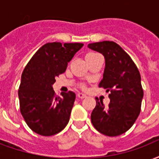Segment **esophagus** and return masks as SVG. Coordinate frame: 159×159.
Returning <instances> with one entry per match:
<instances>
[{"instance_id":"obj_1","label":"esophagus","mask_w":159,"mask_h":159,"mask_svg":"<svg viewBox=\"0 0 159 159\" xmlns=\"http://www.w3.org/2000/svg\"><path fill=\"white\" fill-rule=\"evenodd\" d=\"M77 97H78L79 98H87V95L84 94L83 93H77Z\"/></svg>"}]
</instances>
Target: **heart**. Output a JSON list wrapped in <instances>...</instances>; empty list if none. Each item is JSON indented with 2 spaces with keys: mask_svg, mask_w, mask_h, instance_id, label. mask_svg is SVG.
<instances>
[{
  "mask_svg": "<svg viewBox=\"0 0 159 159\" xmlns=\"http://www.w3.org/2000/svg\"><path fill=\"white\" fill-rule=\"evenodd\" d=\"M89 54H93V53H88V55H89Z\"/></svg>",
  "mask_w": 159,
  "mask_h": 159,
  "instance_id": "obj_1",
  "label": "heart"
}]
</instances>
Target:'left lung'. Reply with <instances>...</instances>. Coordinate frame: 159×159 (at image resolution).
Listing matches in <instances>:
<instances>
[{
	"instance_id": "8db88e82",
	"label": "left lung",
	"mask_w": 159,
	"mask_h": 159,
	"mask_svg": "<svg viewBox=\"0 0 159 159\" xmlns=\"http://www.w3.org/2000/svg\"><path fill=\"white\" fill-rule=\"evenodd\" d=\"M88 47L104 56L105 69L99 87L110 92L107 107L96 98L91 121L99 133L118 136L133 125L140 113L143 98L141 76L132 58L116 42L104 41Z\"/></svg>"
}]
</instances>
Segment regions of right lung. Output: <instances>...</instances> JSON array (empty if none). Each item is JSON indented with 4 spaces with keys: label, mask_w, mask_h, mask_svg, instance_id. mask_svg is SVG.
<instances>
[{
    "label": "right lung",
    "mask_w": 159,
    "mask_h": 159,
    "mask_svg": "<svg viewBox=\"0 0 159 159\" xmlns=\"http://www.w3.org/2000/svg\"><path fill=\"white\" fill-rule=\"evenodd\" d=\"M82 47V43H47L24 69L18 90L20 113L37 134L52 136L68 123L76 94L69 91L61 93L60 98L56 96L52 85Z\"/></svg>",
    "instance_id": "right-lung-1"
}]
</instances>
